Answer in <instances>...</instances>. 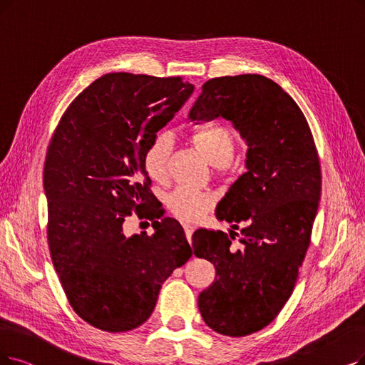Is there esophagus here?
Segmentation results:
<instances>
[{
	"mask_svg": "<svg viewBox=\"0 0 365 365\" xmlns=\"http://www.w3.org/2000/svg\"><path fill=\"white\" fill-rule=\"evenodd\" d=\"M193 230H195V227H193L192 225H184V232H185V237H187L188 242H190V241H192V235H193Z\"/></svg>",
	"mask_w": 365,
	"mask_h": 365,
	"instance_id": "esophagus-1",
	"label": "esophagus"
}]
</instances>
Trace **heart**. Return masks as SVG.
Segmentation results:
<instances>
[{"instance_id":"b5f03b06","label":"heart","mask_w":365,"mask_h":365,"mask_svg":"<svg viewBox=\"0 0 365 365\" xmlns=\"http://www.w3.org/2000/svg\"><path fill=\"white\" fill-rule=\"evenodd\" d=\"M196 150L214 166H225L235 155L237 139L229 128L202 127L190 135ZM170 154V140L168 136H157L143 154V168L148 177L157 182H163L168 177V162ZM169 211L182 222L195 223L203 217L211 205L212 196L207 192L180 187L166 197Z\"/></svg>"}]
</instances>
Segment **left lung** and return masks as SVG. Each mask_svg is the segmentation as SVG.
Masks as SVG:
<instances>
[{"instance_id":"1","label":"left lung","mask_w":365,"mask_h":365,"mask_svg":"<svg viewBox=\"0 0 365 365\" xmlns=\"http://www.w3.org/2000/svg\"><path fill=\"white\" fill-rule=\"evenodd\" d=\"M230 121L249 145L245 168L218 202V220L241 229H197L195 256L215 267L199 310L215 332L244 337L269 325L292 295L317 214L320 163L307 120L279 83L260 75L210 79L188 112L192 121ZM232 240L238 235L229 230Z\"/></svg>"}]
</instances>
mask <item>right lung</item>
<instances>
[{
	"mask_svg": "<svg viewBox=\"0 0 365 365\" xmlns=\"http://www.w3.org/2000/svg\"><path fill=\"white\" fill-rule=\"evenodd\" d=\"M193 90L181 78L109 73L55 128L43 172L52 264L73 310L101 331L140 327L162 284L192 256L182 226L157 220L143 154ZM133 210L153 220L151 237L123 235Z\"/></svg>",
	"mask_w": 365,
	"mask_h": 365,
	"instance_id": "1",
	"label": "right lung"
}]
</instances>
